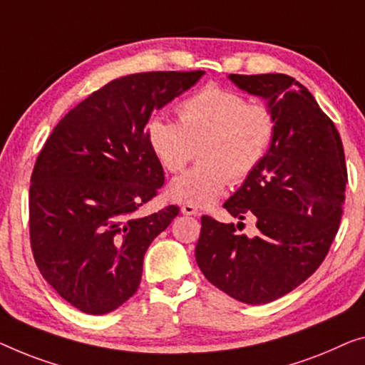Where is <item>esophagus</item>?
I'll use <instances>...</instances> for the list:
<instances>
[{
	"label": "esophagus",
	"mask_w": 365,
	"mask_h": 365,
	"mask_svg": "<svg viewBox=\"0 0 365 365\" xmlns=\"http://www.w3.org/2000/svg\"><path fill=\"white\" fill-rule=\"evenodd\" d=\"M180 211L183 215H188V216H197L198 215V210L195 208L193 205H183L182 208H180Z\"/></svg>",
	"instance_id": "34e87169"
}]
</instances>
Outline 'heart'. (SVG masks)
Wrapping results in <instances>:
<instances>
[{"label":"heart","mask_w":365,"mask_h":365,"mask_svg":"<svg viewBox=\"0 0 365 365\" xmlns=\"http://www.w3.org/2000/svg\"><path fill=\"white\" fill-rule=\"evenodd\" d=\"M180 123L154 118L149 144L162 167L180 172L200 152V164L168 185V197L185 205L206 206L227 182L239 183L265 159L275 135L267 106L249 105L242 95L206 86L178 106Z\"/></svg>","instance_id":"heart-1"}]
</instances>
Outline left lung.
Returning <instances> with one entry per match:
<instances>
[{"label": "left lung", "mask_w": 365, "mask_h": 365, "mask_svg": "<svg viewBox=\"0 0 365 365\" xmlns=\"http://www.w3.org/2000/svg\"><path fill=\"white\" fill-rule=\"evenodd\" d=\"M230 80L262 98L275 135L265 159L225 203L237 225L201 217L195 257L226 295L264 304L303 284L328 254L346 200L344 149L334 123L295 78L231 73ZM246 215L259 231L252 238L237 231Z\"/></svg>", "instance_id": "left-lung-1"}]
</instances>
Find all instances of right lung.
<instances>
[{
    "label": "right lung",
    "mask_w": 365,
    "mask_h": 365,
    "mask_svg": "<svg viewBox=\"0 0 365 365\" xmlns=\"http://www.w3.org/2000/svg\"><path fill=\"white\" fill-rule=\"evenodd\" d=\"M205 72L116 78L70 110L31 177V247L43 279L80 312L106 314L138 292L144 254L178 215L139 216L164 185L149 123Z\"/></svg>",
    "instance_id": "1"
}]
</instances>
